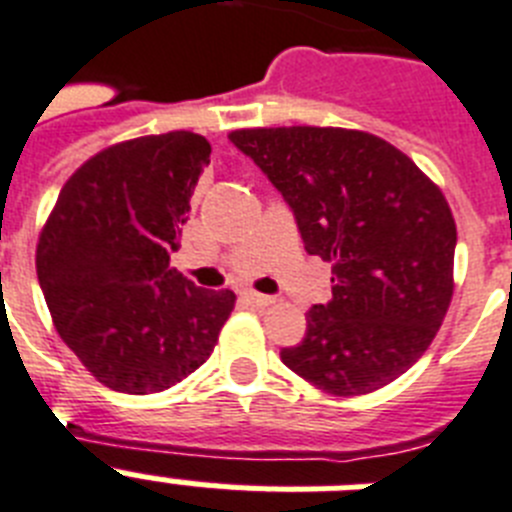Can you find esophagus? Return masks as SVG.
<instances>
[{
  "instance_id": "esophagus-1",
  "label": "esophagus",
  "mask_w": 512,
  "mask_h": 512,
  "mask_svg": "<svg viewBox=\"0 0 512 512\" xmlns=\"http://www.w3.org/2000/svg\"><path fill=\"white\" fill-rule=\"evenodd\" d=\"M244 299H247L249 304H255V307H270V304L276 302L273 296L268 294H257V291H244Z\"/></svg>"
}]
</instances>
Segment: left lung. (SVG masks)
<instances>
[{
  "instance_id": "1",
  "label": "left lung",
  "mask_w": 512,
  "mask_h": 512,
  "mask_svg": "<svg viewBox=\"0 0 512 512\" xmlns=\"http://www.w3.org/2000/svg\"><path fill=\"white\" fill-rule=\"evenodd\" d=\"M231 143L294 213L307 255L333 265V299L312 304L281 362L333 395L401 377L427 351L453 296L455 221L409 156L333 127L236 130Z\"/></svg>"
}]
</instances>
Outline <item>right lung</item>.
<instances>
[{
	"label": "right lung",
	"instance_id": "add662e5",
	"mask_svg": "<svg viewBox=\"0 0 512 512\" xmlns=\"http://www.w3.org/2000/svg\"><path fill=\"white\" fill-rule=\"evenodd\" d=\"M210 163L195 132L111 145L67 179L36 249L57 333L106 388L148 395L192 375L234 309L169 265Z\"/></svg>",
	"mask_w": 512,
	"mask_h": 512
}]
</instances>
